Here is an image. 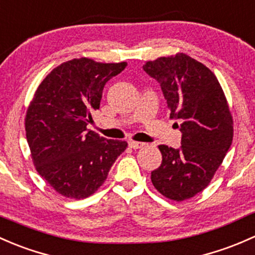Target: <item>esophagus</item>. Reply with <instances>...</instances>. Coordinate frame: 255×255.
I'll return each mask as SVG.
<instances>
[{
	"label": "esophagus",
	"instance_id": "34e87169",
	"mask_svg": "<svg viewBox=\"0 0 255 255\" xmlns=\"http://www.w3.org/2000/svg\"><path fill=\"white\" fill-rule=\"evenodd\" d=\"M128 144H129V146L132 149H140L145 145V143H140V141H134V140H130Z\"/></svg>",
	"mask_w": 255,
	"mask_h": 255
}]
</instances>
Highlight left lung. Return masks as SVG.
<instances>
[{
  "instance_id": "obj_1",
  "label": "left lung",
  "mask_w": 255,
  "mask_h": 255,
  "mask_svg": "<svg viewBox=\"0 0 255 255\" xmlns=\"http://www.w3.org/2000/svg\"><path fill=\"white\" fill-rule=\"evenodd\" d=\"M143 69L160 84L182 133L178 149L159 146L162 162L151 172V182L170 199H189L208 186L231 146L234 127L226 98L215 74L184 53L149 61Z\"/></svg>"
}]
</instances>
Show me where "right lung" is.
<instances>
[{"label": "right lung", "instance_id": "1", "mask_svg": "<svg viewBox=\"0 0 255 255\" xmlns=\"http://www.w3.org/2000/svg\"><path fill=\"white\" fill-rule=\"evenodd\" d=\"M126 66L85 57L64 62L42 80L26 111V140L36 171L64 197L84 199L98 191L127 148L125 140L87 128L105 84Z\"/></svg>", "mask_w": 255, "mask_h": 255}]
</instances>
